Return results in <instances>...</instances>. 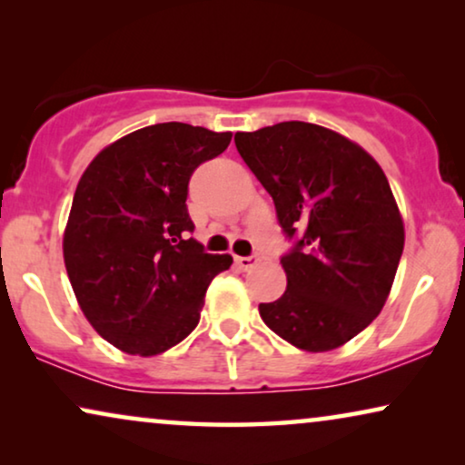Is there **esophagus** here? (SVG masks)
Listing matches in <instances>:
<instances>
[{
    "mask_svg": "<svg viewBox=\"0 0 465 465\" xmlns=\"http://www.w3.org/2000/svg\"><path fill=\"white\" fill-rule=\"evenodd\" d=\"M234 262H237L241 271H250L258 264V258L256 256H237V258H234Z\"/></svg>",
    "mask_w": 465,
    "mask_h": 465,
    "instance_id": "34e87169",
    "label": "esophagus"
}]
</instances>
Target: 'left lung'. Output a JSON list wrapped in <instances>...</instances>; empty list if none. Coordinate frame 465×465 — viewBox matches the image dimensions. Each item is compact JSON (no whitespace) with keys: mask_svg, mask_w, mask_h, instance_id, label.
Instances as JSON below:
<instances>
[{"mask_svg":"<svg viewBox=\"0 0 465 465\" xmlns=\"http://www.w3.org/2000/svg\"><path fill=\"white\" fill-rule=\"evenodd\" d=\"M234 143L294 243L282 256L288 288L260 317L304 351L345 345L381 313L404 250L383 169L358 143L301 120L237 133Z\"/></svg>","mask_w":465,"mask_h":465,"instance_id":"8db88e82","label":"left lung"}]
</instances>
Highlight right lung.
<instances>
[{
    "mask_svg": "<svg viewBox=\"0 0 465 465\" xmlns=\"http://www.w3.org/2000/svg\"><path fill=\"white\" fill-rule=\"evenodd\" d=\"M232 133L163 123L101 150L75 188L63 258L82 313L107 342L158 355L196 328L205 292L231 269L190 237L188 182Z\"/></svg>",
    "mask_w": 465,
    "mask_h": 465,
    "instance_id": "add662e5",
    "label": "right lung"
}]
</instances>
